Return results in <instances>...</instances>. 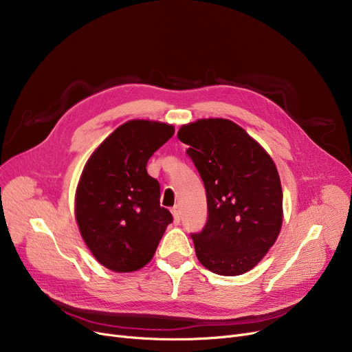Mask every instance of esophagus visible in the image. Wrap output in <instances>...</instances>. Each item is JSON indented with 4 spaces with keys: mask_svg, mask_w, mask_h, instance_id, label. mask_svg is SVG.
<instances>
[{
    "mask_svg": "<svg viewBox=\"0 0 352 352\" xmlns=\"http://www.w3.org/2000/svg\"><path fill=\"white\" fill-rule=\"evenodd\" d=\"M171 212H173V217H174V223L175 224H178L179 223V219H181V212H179V207H174L173 210H171Z\"/></svg>",
    "mask_w": 352,
    "mask_h": 352,
    "instance_id": "obj_1",
    "label": "esophagus"
}]
</instances>
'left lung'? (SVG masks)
Wrapping results in <instances>:
<instances>
[{
	"label": "left lung",
	"instance_id": "obj_1",
	"mask_svg": "<svg viewBox=\"0 0 352 352\" xmlns=\"http://www.w3.org/2000/svg\"><path fill=\"white\" fill-rule=\"evenodd\" d=\"M204 181L208 221L194 234L198 261L226 276L252 270L283 226V188L270 154L226 118L184 124L177 134Z\"/></svg>",
	"mask_w": 352,
	"mask_h": 352
}]
</instances>
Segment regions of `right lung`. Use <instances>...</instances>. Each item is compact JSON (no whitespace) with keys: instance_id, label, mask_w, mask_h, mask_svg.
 I'll return each instance as SVG.
<instances>
[{"instance_id":"add662e5","label":"right lung","mask_w":352,"mask_h":352,"mask_svg":"<svg viewBox=\"0 0 352 352\" xmlns=\"http://www.w3.org/2000/svg\"><path fill=\"white\" fill-rule=\"evenodd\" d=\"M174 131L171 124L129 120L84 165L74 207L77 226L91 254L111 271L145 267L173 221L171 212L160 206L158 181L145 166Z\"/></svg>"}]
</instances>
